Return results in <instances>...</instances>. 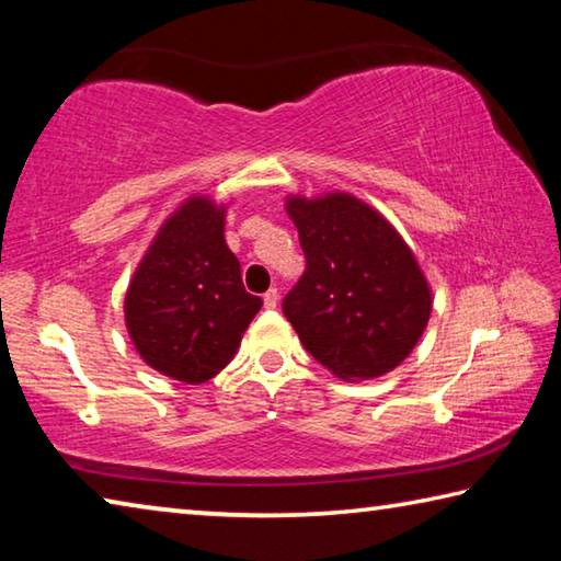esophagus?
Returning a JSON list of instances; mask_svg holds the SVG:
<instances>
[{
    "label": "esophagus",
    "mask_w": 561,
    "mask_h": 561,
    "mask_svg": "<svg viewBox=\"0 0 561 561\" xmlns=\"http://www.w3.org/2000/svg\"><path fill=\"white\" fill-rule=\"evenodd\" d=\"M264 307H267V309H277V304H279V291L277 289H270L267 294H264Z\"/></svg>",
    "instance_id": "34e87169"
}]
</instances>
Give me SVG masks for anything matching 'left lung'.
Segmentation results:
<instances>
[{
  "instance_id": "left-lung-1",
  "label": "left lung",
  "mask_w": 561,
  "mask_h": 561,
  "mask_svg": "<svg viewBox=\"0 0 561 561\" xmlns=\"http://www.w3.org/2000/svg\"><path fill=\"white\" fill-rule=\"evenodd\" d=\"M307 257L282 301L304 348L344 381L383 376L431 319V287L391 222L354 195L289 197Z\"/></svg>"
}]
</instances>
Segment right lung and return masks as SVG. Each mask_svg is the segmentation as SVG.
Wrapping results in <instances>:
<instances>
[{"instance_id": "1", "label": "right lung", "mask_w": 561, "mask_h": 561, "mask_svg": "<svg viewBox=\"0 0 561 561\" xmlns=\"http://www.w3.org/2000/svg\"><path fill=\"white\" fill-rule=\"evenodd\" d=\"M260 307L225 242V207L195 195L168 217L133 274L126 327L150 368L205 383L230 364Z\"/></svg>"}]
</instances>
